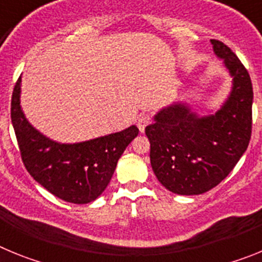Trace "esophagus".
I'll use <instances>...</instances> for the list:
<instances>
[{
	"label": "esophagus",
	"mask_w": 262,
	"mask_h": 262,
	"mask_svg": "<svg viewBox=\"0 0 262 262\" xmlns=\"http://www.w3.org/2000/svg\"><path fill=\"white\" fill-rule=\"evenodd\" d=\"M152 117L149 114H142L138 118V127L140 129V133H144V128L147 124L151 123Z\"/></svg>",
	"instance_id": "esophagus-1"
}]
</instances>
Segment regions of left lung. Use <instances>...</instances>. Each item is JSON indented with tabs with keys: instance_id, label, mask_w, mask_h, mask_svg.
Listing matches in <instances>:
<instances>
[{
	"instance_id": "8db88e82",
	"label": "left lung",
	"mask_w": 262,
	"mask_h": 262,
	"mask_svg": "<svg viewBox=\"0 0 262 262\" xmlns=\"http://www.w3.org/2000/svg\"><path fill=\"white\" fill-rule=\"evenodd\" d=\"M233 77L230 98L216 114L198 118L185 105L164 108L145 127L151 165L169 191L196 195L221 184L235 168L252 134L253 89L248 71L230 47L211 39Z\"/></svg>"
}]
</instances>
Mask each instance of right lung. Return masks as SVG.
Masks as SVG:
<instances>
[{
  "instance_id": "right-lung-1",
  "label": "right lung",
  "mask_w": 262,
  "mask_h": 262,
  "mask_svg": "<svg viewBox=\"0 0 262 262\" xmlns=\"http://www.w3.org/2000/svg\"><path fill=\"white\" fill-rule=\"evenodd\" d=\"M20 77L11 96V123L27 172L50 193L71 203H89L110 182L127 145L139 134L131 126L120 133L77 144H59L29 123L19 105Z\"/></svg>"
}]
</instances>
